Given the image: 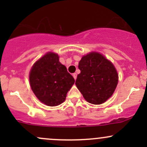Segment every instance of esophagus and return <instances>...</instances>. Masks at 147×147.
I'll return each instance as SVG.
<instances>
[{"instance_id": "34e87169", "label": "esophagus", "mask_w": 147, "mask_h": 147, "mask_svg": "<svg viewBox=\"0 0 147 147\" xmlns=\"http://www.w3.org/2000/svg\"><path fill=\"white\" fill-rule=\"evenodd\" d=\"M72 76H73L74 79H77V73H73V74H72Z\"/></svg>"}]
</instances>
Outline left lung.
Listing matches in <instances>:
<instances>
[{
    "instance_id": "obj_1",
    "label": "left lung",
    "mask_w": 147,
    "mask_h": 147,
    "mask_svg": "<svg viewBox=\"0 0 147 147\" xmlns=\"http://www.w3.org/2000/svg\"><path fill=\"white\" fill-rule=\"evenodd\" d=\"M80 74L75 84L88 102L101 104L113 94L118 83V75L110 61L98 52H90L79 63Z\"/></svg>"
}]
</instances>
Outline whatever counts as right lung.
Returning <instances> with one entry per match:
<instances>
[{
  "mask_svg": "<svg viewBox=\"0 0 147 147\" xmlns=\"http://www.w3.org/2000/svg\"><path fill=\"white\" fill-rule=\"evenodd\" d=\"M30 83L33 92L42 103L55 106L65 101L75 79L60 63L57 54L48 52L33 65Z\"/></svg>",
  "mask_w": 147,
  "mask_h": 147,
  "instance_id": "add662e5",
  "label": "right lung"
}]
</instances>
